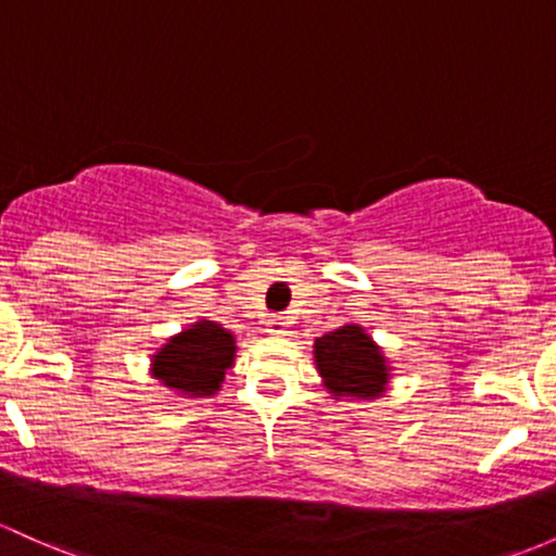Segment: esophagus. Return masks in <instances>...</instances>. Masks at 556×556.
I'll return each mask as SVG.
<instances>
[{
	"mask_svg": "<svg viewBox=\"0 0 556 556\" xmlns=\"http://www.w3.org/2000/svg\"><path fill=\"white\" fill-rule=\"evenodd\" d=\"M288 325H290L288 316H271V319L266 321V332L282 338V334H288Z\"/></svg>",
	"mask_w": 556,
	"mask_h": 556,
	"instance_id": "1",
	"label": "esophagus"
}]
</instances>
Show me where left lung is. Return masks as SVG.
Listing matches in <instances>:
<instances>
[{"mask_svg":"<svg viewBox=\"0 0 556 556\" xmlns=\"http://www.w3.org/2000/svg\"><path fill=\"white\" fill-rule=\"evenodd\" d=\"M314 362L329 393L348 401L386 395L393 371L382 348L362 325H343L316 338Z\"/></svg>","mask_w":556,"mask_h":556,"instance_id":"obj_1","label":"left lung"}]
</instances>
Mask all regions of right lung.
I'll return each mask as SVG.
<instances>
[{
	"mask_svg": "<svg viewBox=\"0 0 556 556\" xmlns=\"http://www.w3.org/2000/svg\"><path fill=\"white\" fill-rule=\"evenodd\" d=\"M237 340L211 319H198L166 340L150 358V375L181 399H211L235 367Z\"/></svg>",
	"mask_w": 556,
	"mask_h": 556,
	"instance_id": "add662e5",
	"label": "right lung"
}]
</instances>
